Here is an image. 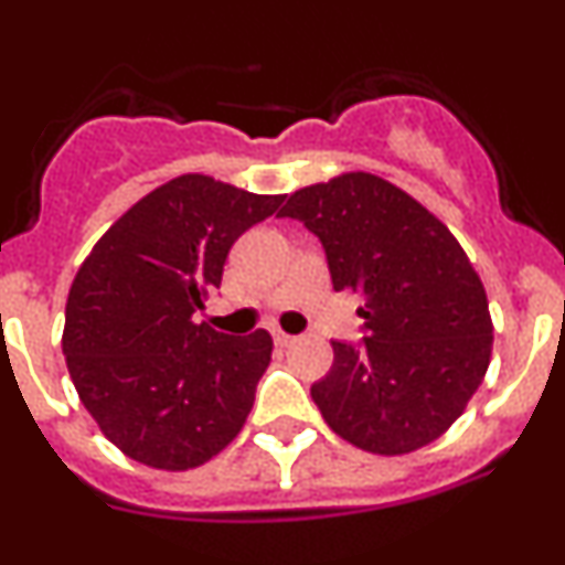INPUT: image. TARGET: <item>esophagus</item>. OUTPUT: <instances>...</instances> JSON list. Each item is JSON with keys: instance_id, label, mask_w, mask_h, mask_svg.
Returning <instances> with one entry per match:
<instances>
[{"instance_id": "obj_1", "label": "esophagus", "mask_w": 565, "mask_h": 565, "mask_svg": "<svg viewBox=\"0 0 565 565\" xmlns=\"http://www.w3.org/2000/svg\"><path fill=\"white\" fill-rule=\"evenodd\" d=\"M273 341H276V347H289L295 339L289 333H284V330H276V333H273Z\"/></svg>"}]
</instances>
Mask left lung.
I'll return each mask as SVG.
<instances>
[{
    "label": "left lung",
    "mask_w": 565,
    "mask_h": 565,
    "mask_svg": "<svg viewBox=\"0 0 565 565\" xmlns=\"http://www.w3.org/2000/svg\"><path fill=\"white\" fill-rule=\"evenodd\" d=\"M278 215L319 237L335 292L363 298V339L330 341L333 366L311 385L330 429L385 457L437 440L492 355L487 292L457 237L366 172L300 188Z\"/></svg>",
    "instance_id": "obj_1"
}]
</instances>
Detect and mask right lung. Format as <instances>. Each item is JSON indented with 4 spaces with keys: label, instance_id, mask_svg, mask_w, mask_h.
Listing matches in <instances>:
<instances>
[{
    "label": "right lung",
    "instance_id": "right-lung-1",
    "mask_svg": "<svg viewBox=\"0 0 565 565\" xmlns=\"http://www.w3.org/2000/svg\"><path fill=\"white\" fill-rule=\"evenodd\" d=\"M284 196L182 174L134 204L73 278L62 352L84 407L130 459L204 465L230 446L270 363L267 330L196 324L237 237Z\"/></svg>",
    "mask_w": 565,
    "mask_h": 565
}]
</instances>
